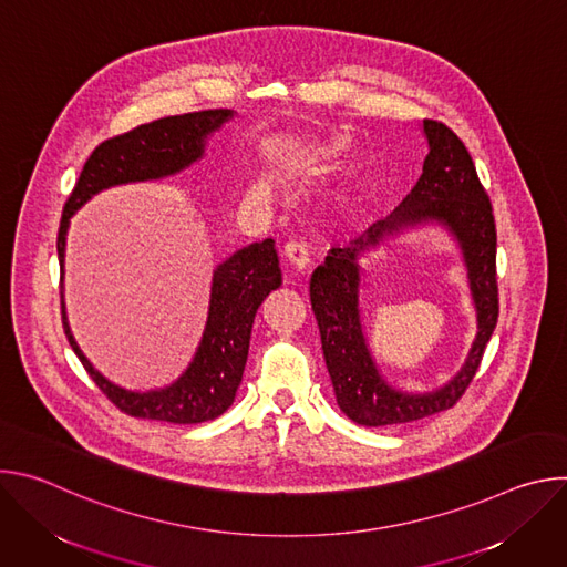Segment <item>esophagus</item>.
<instances>
[{"label":"esophagus","mask_w":567,"mask_h":567,"mask_svg":"<svg viewBox=\"0 0 567 567\" xmlns=\"http://www.w3.org/2000/svg\"><path fill=\"white\" fill-rule=\"evenodd\" d=\"M285 258L298 269V271H305L309 267V251L307 247L302 245V241L298 239H291L285 245Z\"/></svg>","instance_id":"obj_1"}]
</instances>
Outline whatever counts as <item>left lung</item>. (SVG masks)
Returning a JSON list of instances; mask_svg holds the SVG:
<instances>
[{"label": "left lung", "instance_id": "8db88e82", "mask_svg": "<svg viewBox=\"0 0 567 567\" xmlns=\"http://www.w3.org/2000/svg\"><path fill=\"white\" fill-rule=\"evenodd\" d=\"M424 134L431 152L415 188L385 219H377L348 245L334 247L309 282L337 403L361 426L409 424L453 409L473 381L498 322L496 221L489 195L477 179L468 150L451 127L426 118ZM424 220H440L458 239L478 313V334L463 370L444 389L415 395L388 386L367 350L358 311V260L388 234Z\"/></svg>", "mask_w": 567, "mask_h": 567}]
</instances>
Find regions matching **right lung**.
<instances>
[{
    "instance_id": "right-lung-1",
    "label": "right lung",
    "mask_w": 567,
    "mask_h": 567,
    "mask_svg": "<svg viewBox=\"0 0 567 567\" xmlns=\"http://www.w3.org/2000/svg\"><path fill=\"white\" fill-rule=\"evenodd\" d=\"M230 116V110L166 116L103 141L90 154L62 210L58 230L60 271L64 265L69 219L80 206L110 186L182 173L202 158L206 136L219 130ZM280 282L282 274L278 267L276 241L271 237L254 241L221 262L213 274L208 320L195 359L175 383L161 390L132 392L94 370L69 330L64 302L62 328L80 363L121 413L168 424H202L226 413L233 403L247 365L256 311Z\"/></svg>"
}]
</instances>
